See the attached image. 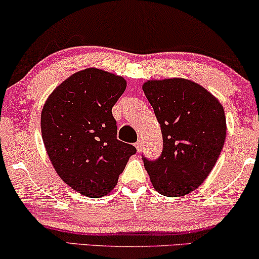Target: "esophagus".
Wrapping results in <instances>:
<instances>
[{
  "label": "esophagus",
  "mask_w": 259,
  "mask_h": 259,
  "mask_svg": "<svg viewBox=\"0 0 259 259\" xmlns=\"http://www.w3.org/2000/svg\"><path fill=\"white\" fill-rule=\"evenodd\" d=\"M135 147L137 149V152H141L142 151V141H138L135 143Z\"/></svg>",
  "instance_id": "1"
}]
</instances>
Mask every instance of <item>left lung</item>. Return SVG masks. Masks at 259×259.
<instances>
[{
  "instance_id": "1",
  "label": "left lung",
  "mask_w": 259,
  "mask_h": 259,
  "mask_svg": "<svg viewBox=\"0 0 259 259\" xmlns=\"http://www.w3.org/2000/svg\"><path fill=\"white\" fill-rule=\"evenodd\" d=\"M142 89L163 136L159 158H143L151 183L167 197L190 194L209 176L223 149V105L198 83L185 78L149 79Z\"/></svg>"
}]
</instances>
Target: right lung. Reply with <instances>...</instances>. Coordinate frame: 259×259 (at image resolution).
Listing matches in <instances>:
<instances>
[{
    "label": "right lung",
    "instance_id": "right-lung-1",
    "mask_svg": "<svg viewBox=\"0 0 259 259\" xmlns=\"http://www.w3.org/2000/svg\"><path fill=\"white\" fill-rule=\"evenodd\" d=\"M125 88L122 76L88 68L69 76L43 105L47 154L62 181L78 194L108 195L136 154L134 145L117 140L111 112Z\"/></svg>",
    "mask_w": 259,
    "mask_h": 259
}]
</instances>
